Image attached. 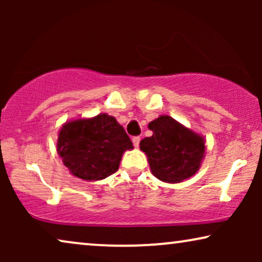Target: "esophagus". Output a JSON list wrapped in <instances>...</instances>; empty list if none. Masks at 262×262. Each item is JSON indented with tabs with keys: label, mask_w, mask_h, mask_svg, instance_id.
Segmentation results:
<instances>
[{
	"label": "esophagus",
	"mask_w": 262,
	"mask_h": 262,
	"mask_svg": "<svg viewBox=\"0 0 262 262\" xmlns=\"http://www.w3.org/2000/svg\"><path fill=\"white\" fill-rule=\"evenodd\" d=\"M139 142H141V137H139V136L132 137V143H134V145L136 146V148H138V146H139Z\"/></svg>",
	"instance_id": "1"
}]
</instances>
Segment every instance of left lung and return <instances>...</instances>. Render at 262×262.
<instances>
[{
    "label": "left lung",
    "mask_w": 262,
    "mask_h": 262,
    "mask_svg": "<svg viewBox=\"0 0 262 262\" xmlns=\"http://www.w3.org/2000/svg\"><path fill=\"white\" fill-rule=\"evenodd\" d=\"M151 137L139 143L151 173L163 182L179 184L199 170L205 155V139L169 116L150 121Z\"/></svg>",
    "instance_id": "left-lung-1"
}]
</instances>
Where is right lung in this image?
<instances>
[{"label": "right lung", "instance_id": "add662e5", "mask_svg": "<svg viewBox=\"0 0 262 262\" xmlns=\"http://www.w3.org/2000/svg\"><path fill=\"white\" fill-rule=\"evenodd\" d=\"M134 145L124 127L106 113L63 124L57 151L64 166L78 179L98 181L116 173L121 156Z\"/></svg>", "mask_w": 262, "mask_h": 262}]
</instances>
